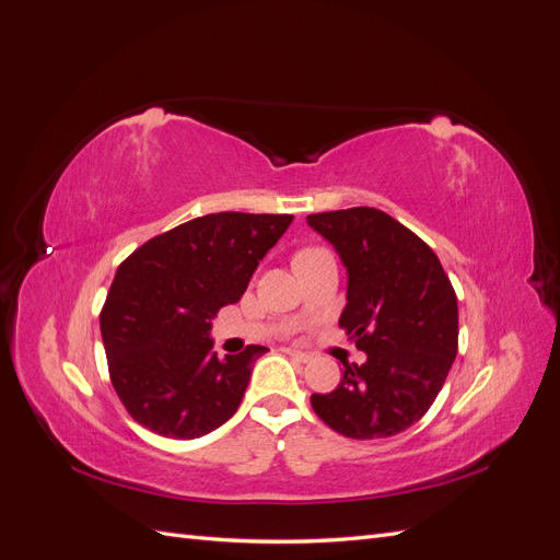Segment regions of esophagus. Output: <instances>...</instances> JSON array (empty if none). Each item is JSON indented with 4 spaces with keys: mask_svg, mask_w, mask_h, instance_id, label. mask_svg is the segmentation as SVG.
<instances>
[{
    "mask_svg": "<svg viewBox=\"0 0 560 560\" xmlns=\"http://www.w3.org/2000/svg\"><path fill=\"white\" fill-rule=\"evenodd\" d=\"M287 354H290V358H294V360H299V362H308L311 360V352H303V350H299V348H282Z\"/></svg>",
    "mask_w": 560,
    "mask_h": 560,
    "instance_id": "34e87169",
    "label": "esophagus"
}]
</instances>
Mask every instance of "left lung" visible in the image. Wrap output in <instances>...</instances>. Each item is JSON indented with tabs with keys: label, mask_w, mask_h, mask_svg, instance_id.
Wrapping results in <instances>:
<instances>
[{
	"label": "left lung",
	"mask_w": 560,
	"mask_h": 560,
	"mask_svg": "<svg viewBox=\"0 0 560 560\" xmlns=\"http://www.w3.org/2000/svg\"><path fill=\"white\" fill-rule=\"evenodd\" d=\"M348 270L338 325L364 364L313 395V411L350 439L404 432L428 413L457 354V299L442 261L413 231L376 208L308 214Z\"/></svg>",
	"instance_id": "8db88e82"
}]
</instances>
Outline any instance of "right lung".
Instances as JSON below:
<instances>
[{
  "mask_svg": "<svg viewBox=\"0 0 560 560\" xmlns=\"http://www.w3.org/2000/svg\"><path fill=\"white\" fill-rule=\"evenodd\" d=\"M292 214L217 212L147 241L118 266L100 313L109 378L142 428L198 439L238 411L268 350L212 352L210 319L241 301Z\"/></svg>",
  "mask_w": 560,
  "mask_h": 560,
  "instance_id": "obj_1",
  "label": "right lung"
}]
</instances>
